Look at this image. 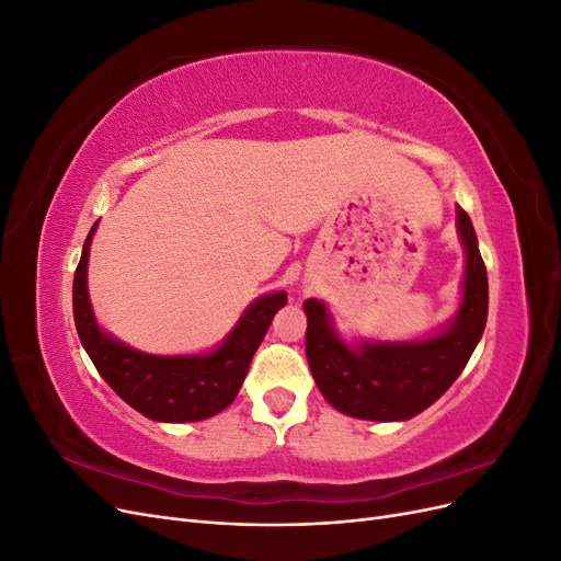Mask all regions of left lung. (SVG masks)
<instances>
[{
    "instance_id": "8db88e82",
    "label": "left lung",
    "mask_w": 561,
    "mask_h": 561,
    "mask_svg": "<svg viewBox=\"0 0 561 561\" xmlns=\"http://www.w3.org/2000/svg\"><path fill=\"white\" fill-rule=\"evenodd\" d=\"M456 231L466 252L461 301L447 325L419 339H346L322 299L304 301L307 360L336 412L363 421H407L445 396L482 339L489 283L468 213L456 206Z\"/></svg>"
}]
</instances>
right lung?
Here are the masks:
<instances>
[{"label":"right lung","instance_id":"right-lung-1","mask_svg":"<svg viewBox=\"0 0 561 561\" xmlns=\"http://www.w3.org/2000/svg\"><path fill=\"white\" fill-rule=\"evenodd\" d=\"M98 222L91 227L75 271L72 307L83 351L114 393L151 421L192 423L215 416L236 400L271 320L287 304L276 290L254 299L215 348L190 355H157L118 342L100 328L89 297V254Z\"/></svg>","mask_w":561,"mask_h":561}]
</instances>
